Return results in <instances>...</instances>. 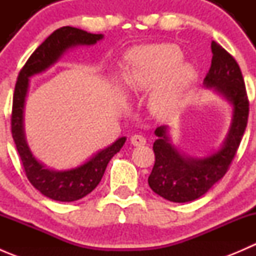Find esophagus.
Segmentation results:
<instances>
[{
  "label": "esophagus",
  "instance_id": "obj_1",
  "mask_svg": "<svg viewBox=\"0 0 256 256\" xmlns=\"http://www.w3.org/2000/svg\"><path fill=\"white\" fill-rule=\"evenodd\" d=\"M130 141L134 146H142V144H146V138H144L142 135H138H138L131 136Z\"/></svg>",
  "mask_w": 256,
  "mask_h": 256
}]
</instances>
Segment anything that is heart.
Returning a JSON list of instances; mask_svg holds the SVG:
<instances>
[{
	"instance_id": "heart-1",
	"label": "heart",
	"mask_w": 256,
	"mask_h": 256,
	"mask_svg": "<svg viewBox=\"0 0 256 256\" xmlns=\"http://www.w3.org/2000/svg\"><path fill=\"white\" fill-rule=\"evenodd\" d=\"M182 56L174 44L147 46L128 54L125 82L130 89L146 90L162 80L151 100L152 110L158 115H166L176 108L194 76L190 64L180 63Z\"/></svg>"
}]
</instances>
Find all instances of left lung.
Instances as JSON below:
<instances>
[{
    "mask_svg": "<svg viewBox=\"0 0 256 256\" xmlns=\"http://www.w3.org/2000/svg\"><path fill=\"white\" fill-rule=\"evenodd\" d=\"M210 68L204 78L207 86H214L234 106L233 122L223 147L204 158H188L170 144L166 128H157L154 142V164L148 186L154 193L171 202L194 200L208 192L228 172L242 142L249 118V99L239 64L230 53L212 42Z\"/></svg>",
    "mask_w": 256,
    "mask_h": 256,
    "instance_id": "left-lung-1",
    "label": "left lung"
}]
</instances>
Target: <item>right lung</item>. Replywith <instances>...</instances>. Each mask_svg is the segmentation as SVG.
I'll use <instances>...</instances> for the list:
<instances>
[{
    "label": "right lung",
    "mask_w": 256,
    "mask_h": 256,
    "mask_svg": "<svg viewBox=\"0 0 256 256\" xmlns=\"http://www.w3.org/2000/svg\"><path fill=\"white\" fill-rule=\"evenodd\" d=\"M102 38V34H92L69 26L54 30L26 62L18 74L14 86L11 132L24 174L33 187L37 188L42 194L59 202H74L92 192L104 176L109 161L114 154L120 151L126 138H118L112 146L102 150L92 158L76 168L63 172L46 168L32 156L23 134V105L28 89V78L49 68L68 48L78 44H94Z\"/></svg>",
    "instance_id": "obj_1"
}]
</instances>
